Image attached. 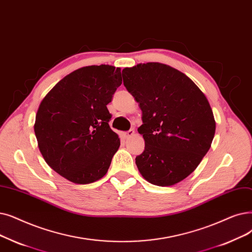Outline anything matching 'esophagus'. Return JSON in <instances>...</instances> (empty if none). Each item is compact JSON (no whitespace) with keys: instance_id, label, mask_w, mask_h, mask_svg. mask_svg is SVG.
<instances>
[{"instance_id":"34e87169","label":"esophagus","mask_w":252,"mask_h":252,"mask_svg":"<svg viewBox=\"0 0 252 252\" xmlns=\"http://www.w3.org/2000/svg\"><path fill=\"white\" fill-rule=\"evenodd\" d=\"M134 135H135V130H134L133 128L127 130V132H126V133H124V137H125L126 139H128V138H130V137H133Z\"/></svg>"}]
</instances>
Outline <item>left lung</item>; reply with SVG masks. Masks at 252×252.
I'll use <instances>...</instances> for the list:
<instances>
[{
	"label": "left lung",
	"mask_w": 252,
	"mask_h": 252,
	"mask_svg": "<svg viewBox=\"0 0 252 252\" xmlns=\"http://www.w3.org/2000/svg\"><path fill=\"white\" fill-rule=\"evenodd\" d=\"M124 84L139 103L145 149L136 158L149 183L171 187L200 165L215 134L212 109L203 92L182 72L160 63L123 70Z\"/></svg>",
	"instance_id": "1"
}]
</instances>
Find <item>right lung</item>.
<instances>
[{"instance_id": "right-lung-1", "label": "right lung", "mask_w": 252, "mask_h": 252, "mask_svg": "<svg viewBox=\"0 0 252 252\" xmlns=\"http://www.w3.org/2000/svg\"><path fill=\"white\" fill-rule=\"evenodd\" d=\"M120 68L89 65L63 77L40 103L34 125L47 165L77 184L104 177L120 145L107 105L122 84Z\"/></svg>"}]
</instances>
